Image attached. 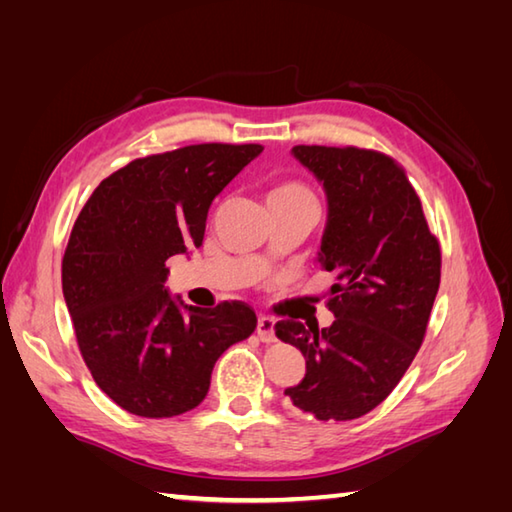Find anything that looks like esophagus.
<instances>
[{"instance_id":"1","label":"esophagus","mask_w":512,"mask_h":512,"mask_svg":"<svg viewBox=\"0 0 512 512\" xmlns=\"http://www.w3.org/2000/svg\"><path fill=\"white\" fill-rule=\"evenodd\" d=\"M257 336H259V341H264V343H275L277 341L275 319L259 317V321H257Z\"/></svg>"}]
</instances>
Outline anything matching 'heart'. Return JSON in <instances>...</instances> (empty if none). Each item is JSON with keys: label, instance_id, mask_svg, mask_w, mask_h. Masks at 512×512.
Segmentation results:
<instances>
[{"label": "heart", "instance_id": "1", "mask_svg": "<svg viewBox=\"0 0 512 512\" xmlns=\"http://www.w3.org/2000/svg\"><path fill=\"white\" fill-rule=\"evenodd\" d=\"M268 206L273 204H295V202H314L310 189L306 184H301L297 180H281L270 187L266 195Z\"/></svg>", "mask_w": 512, "mask_h": 512}]
</instances>
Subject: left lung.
<instances>
[{
    "label": "left lung",
    "mask_w": 512,
    "mask_h": 512,
    "mask_svg": "<svg viewBox=\"0 0 512 512\" xmlns=\"http://www.w3.org/2000/svg\"><path fill=\"white\" fill-rule=\"evenodd\" d=\"M292 154L328 195L319 264L339 284L328 299L330 328L275 325L306 356V378L286 396L317 420H354L394 391L420 350L440 288V242L391 156L323 145H297Z\"/></svg>",
    "instance_id": "left-lung-1"
}]
</instances>
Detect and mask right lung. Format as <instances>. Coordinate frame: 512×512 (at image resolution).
<instances>
[{
	"instance_id": "obj_1",
	"label": "right lung",
	"mask_w": 512,
	"mask_h": 512,
	"mask_svg": "<svg viewBox=\"0 0 512 512\" xmlns=\"http://www.w3.org/2000/svg\"><path fill=\"white\" fill-rule=\"evenodd\" d=\"M262 151L204 143L136 158L76 217L61 264L65 306L96 385L134 416L198 407L217 358L257 328L242 301L182 310L167 295L165 262L202 244L215 195Z\"/></svg>"
}]
</instances>
